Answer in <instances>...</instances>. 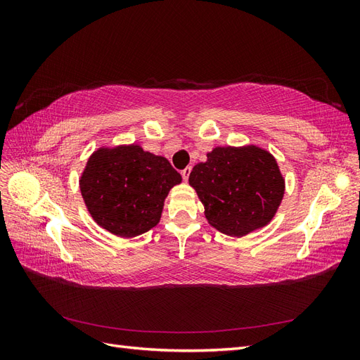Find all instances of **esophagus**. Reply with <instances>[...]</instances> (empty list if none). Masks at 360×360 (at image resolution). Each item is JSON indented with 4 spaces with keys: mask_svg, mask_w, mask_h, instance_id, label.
I'll list each match as a JSON object with an SVG mask.
<instances>
[{
    "mask_svg": "<svg viewBox=\"0 0 360 360\" xmlns=\"http://www.w3.org/2000/svg\"><path fill=\"white\" fill-rule=\"evenodd\" d=\"M191 171H192V168H191V167H186V168H184V169L181 171V177H183V180H184V181H188Z\"/></svg>",
    "mask_w": 360,
    "mask_h": 360,
    "instance_id": "esophagus-1",
    "label": "esophagus"
}]
</instances>
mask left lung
<instances>
[{"mask_svg":"<svg viewBox=\"0 0 360 360\" xmlns=\"http://www.w3.org/2000/svg\"><path fill=\"white\" fill-rule=\"evenodd\" d=\"M189 184L209 224L236 237L269 224L285 188L275 158L255 146L216 147L193 167Z\"/></svg>","mask_w":360,"mask_h":360,"instance_id":"8db88e82","label":"left lung"}]
</instances>
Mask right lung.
Masks as SVG:
<instances>
[{"instance_id": "add662e5", "label": "right lung", "mask_w": 360, "mask_h": 360, "mask_svg": "<svg viewBox=\"0 0 360 360\" xmlns=\"http://www.w3.org/2000/svg\"><path fill=\"white\" fill-rule=\"evenodd\" d=\"M180 181L165 158L134 144L97 150L86 162L79 186L93 219L130 238L158 225L163 201Z\"/></svg>"}]
</instances>
